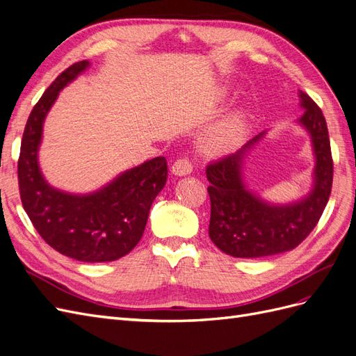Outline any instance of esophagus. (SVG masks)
<instances>
[{
    "label": "esophagus",
    "mask_w": 356,
    "mask_h": 356,
    "mask_svg": "<svg viewBox=\"0 0 356 356\" xmlns=\"http://www.w3.org/2000/svg\"><path fill=\"white\" fill-rule=\"evenodd\" d=\"M172 172H174L175 175L178 177H184L188 175L193 172V163L188 157H179L178 160L174 161V165H172Z\"/></svg>",
    "instance_id": "34e87169"
}]
</instances>
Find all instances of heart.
I'll return each instance as SVG.
<instances>
[{"instance_id": "b5f03b06", "label": "heart", "mask_w": 356, "mask_h": 356, "mask_svg": "<svg viewBox=\"0 0 356 356\" xmlns=\"http://www.w3.org/2000/svg\"><path fill=\"white\" fill-rule=\"evenodd\" d=\"M243 132V120L239 114H230L215 124L204 136V147L208 149H220L238 141Z\"/></svg>"}]
</instances>
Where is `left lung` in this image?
I'll use <instances>...</instances> for the list:
<instances>
[{"label":"left lung","instance_id":"8db88e82","mask_svg":"<svg viewBox=\"0 0 356 356\" xmlns=\"http://www.w3.org/2000/svg\"><path fill=\"white\" fill-rule=\"evenodd\" d=\"M305 114L300 124L310 134L316 159L315 184L309 196L289 204H270L243 184L242 166L246 153L264 132L254 136L239 152L207 166L211 182L209 238L225 254L238 258H260L294 250L315 229L332 187V157L325 117L315 101L300 92Z\"/></svg>","mask_w":356,"mask_h":356}]
</instances>
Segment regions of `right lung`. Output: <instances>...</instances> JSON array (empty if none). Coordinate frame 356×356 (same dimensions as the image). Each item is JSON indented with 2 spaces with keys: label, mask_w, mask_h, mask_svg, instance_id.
I'll use <instances>...</instances> for the list:
<instances>
[{
  "label": "right lung",
  "mask_w": 356,
  "mask_h": 356,
  "mask_svg": "<svg viewBox=\"0 0 356 356\" xmlns=\"http://www.w3.org/2000/svg\"><path fill=\"white\" fill-rule=\"evenodd\" d=\"M88 60L74 63L53 81L32 108L20 144V200L38 234L53 250L84 263L114 261L141 241L149 208L165 187L168 163L156 157L129 169L90 195L53 188L38 166L42 123L59 92L77 79Z\"/></svg>",
  "instance_id": "add662e5"
}]
</instances>
